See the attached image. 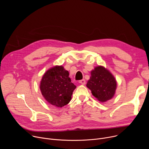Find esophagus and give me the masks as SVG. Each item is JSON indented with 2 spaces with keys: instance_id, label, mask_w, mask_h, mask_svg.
<instances>
[{
  "instance_id": "esophagus-1",
  "label": "esophagus",
  "mask_w": 149,
  "mask_h": 149,
  "mask_svg": "<svg viewBox=\"0 0 149 149\" xmlns=\"http://www.w3.org/2000/svg\"><path fill=\"white\" fill-rule=\"evenodd\" d=\"M86 80H85L84 79H81V80H80L79 81V82L80 83V84H83V85H84V84H86Z\"/></svg>"
}]
</instances>
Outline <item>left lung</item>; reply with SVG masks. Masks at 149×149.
Masks as SVG:
<instances>
[{
  "mask_svg": "<svg viewBox=\"0 0 149 149\" xmlns=\"http://www.w3.org/2000/svg\"><path fill=\"white\" fill-rule=\"evenodd\" d=\"M91 77L87 87L93 95L101 102L111 99L117 87V82L113 75L104 67L98 66L91 72Z\"/></svg>",
  "mask_w": 149,
  "mask_h": 149,
  "instance_id": "left-lung-1",
  "label": "left lung"
}]
</instances>
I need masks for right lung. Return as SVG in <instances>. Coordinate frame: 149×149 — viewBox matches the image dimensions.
I'll list each match as a JSON object with an SVG mask.
<instances>
[{"instance_id": "1", "label": "right lung", "mask_w": 149, "mask_h": 149, "mask_svg": "<svg viewBox=\"0 0 149 149\" xmlns=\"http://www.w3.org/2000/svg\"><path fill=\"white\" fill-rule=\"evenodd\" d=\"M75 88L68 71L62 66H55L48 70L42 77L40 85L45 99L57 107H62L70 102Z\"/></svg>"}]
</instances>
